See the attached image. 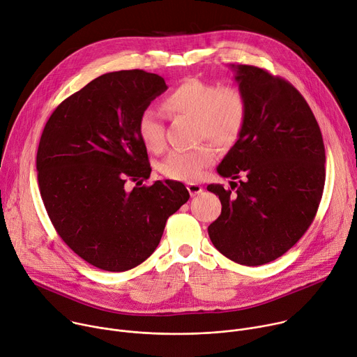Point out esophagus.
Listing matches in <instances>:
<instances>
[{
    "mask_svg": "<svg viewBox=\"0 0 357 357\" xmlns=\"http://www.w3.org/2000/svg\"><path fill=\"white\" fill-rule=\"evenodd\" d=\"M186 188H188V190H189L190 196H196V195H199V193H202V192H203V186H202L200 183L188 182V183H186Z\"/></svg>",
    "mask_w": 357,
    "mask_h": 357,
    "instance_id": "1",
    "label": "esophagus"
}]
</instances>
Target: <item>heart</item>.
<instances>
[{
  "label": "heart",
  "mask_w": 357,
  "mask_h": 357,
  "mask_svg": "<svg viewBox=\"0 0 357 357\" xmlns=\"http://www.w3.org/2000/svg\"><path fill=\"white\" fill-rule=\"evenodd\" d=\"M161 107L168 116L193 119L196 138H208L218 146L233 144L247 117V100L238 87L218 86L195 77L185 79L168 93ZM137 131L149 151L161 152L165 148L164 124L155 110L145 109L139 114ZM215 158V149L209 144H200L188 151L169 152L160 164V171L169 179L192 182L205 175Z\"/></svg>",
  "instance_id": "b5f03b06"
}]
</instances>
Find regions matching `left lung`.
<instances>
[{"label":"left lung","mask_w":357,"mask_h":357,"mask_svg":"<svg viewBox=\"0 0 357 357\" xmlns=\"http://www.w3.org/2000/svg\"><path fill=\"white\" fill-rule=\"evenodd\" d=\"M247 100L245 124L218 167L231 189L209 185L222 202L208 227L213 245L234 263L261 266L281 257L315 219L325 186V146L318 121L287 80L231 65Z\"/></svg>","instance_id":"1"}]
</instances>
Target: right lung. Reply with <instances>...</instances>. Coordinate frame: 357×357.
<instances>
[{"instance_id": "add662e5", "label": "right lung", "mask_w": 357, "mask_h": 357, "mask_svg": "<svg viewBox=\"0 0 357 357\" xmlns=\"http://www.w3.org/2000/svg\"><path fill=\"white\" fill-rule=\"evenodd\" d=\"M167 89L164 77L139 69L101 75L63 100L40 135L36 171L47 216L100 270L121 273L145 261L189 199L176 181L140 186L151 167L138 117Z\"/></svg>"}]
</instances>
